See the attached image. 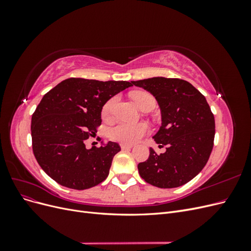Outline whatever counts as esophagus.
<instances>
[{
  "label": "esophagus",
  "instance_id": "1",
  "mask_svg": "<svg viewBox=\"0 0 251 251\" xmlns=\"http://www.w3.org/2000/svg\"><path fill=\"white\" fill-rule=\"evenodd\" d=\"M120 147H121V149L123 150H131L132 148H133V146H131V144H126V143H123V144H120Z\"/></svg>",
  "mask_w": 251,
  "mask_h": 251
}]
</instances>
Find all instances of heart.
<instances>
[{"mask_svg": "<svg viewBox=\"0 0 251 251\" xmlns=\"http://www.w3.org/2000/svg\"><path fill=\"white\" fill-rule=\"evenodd\" d=\"M132 98L135 103L143 110L147 105L151 102L155 103L154 96L150 94L146 91H137V92L132 93ZM117 101V97H111L110 100L103 104L101 109V116L102 118H109L115 107ZM149 132V126L147 124H126V123H118L108 128V137L112 140L118 142L132 144L136 141H138L141 137Z\"/></svg>", "mask_w": 251, "mask_h": 251, "instance_id": "obj_1", "label": "heart"}]
</instances>
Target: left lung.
Listing matches in <instances>:
<instances>
[{
    "mask_svg": "<svg viewBox=\"0 0 251 251\" xmlns=\"http://www.w3.org/2000/svg\"><path fill=\"white\" fill-rule=\"evenodd\" d=\"M132 83L158 101L162 125L153 138L168 147L160 155L150 149L148 160L138 164L140 177L160 188L187 183L203 170L214 147L215 117L209 104L183 79L151 77Z\"/></svg>",
    "mask_w": 251,
    "mask_h": 251,
    "instance_id": "left-lung-1",
    "label": "left lung"
}]
</instances>
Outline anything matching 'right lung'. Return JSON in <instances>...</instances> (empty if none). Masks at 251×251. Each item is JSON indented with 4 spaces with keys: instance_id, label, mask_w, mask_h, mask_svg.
Here are the masks:
<instances>
[{
    "instance_id": "1",
    "label": "right lung",
    "mask_w": 251,
    "mask_h": 251,
    "mask_svg": "<svg viewBox=\"0 0 251 251\" xmlns=\"http://www.w3.org/2000/svg\"><path fill=\"white\" fill-rule=\"evenodd\" d=\"M124 80L68 78L44 95L31 118L37 163L58 184L87 189L108 177L119 144L87 149L85 141L101 125V109L111 97L132 87Z\"/></svg>"
}]
</instances>
